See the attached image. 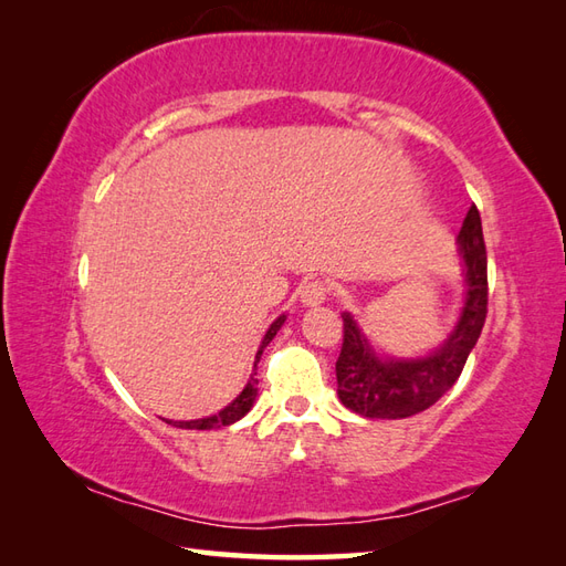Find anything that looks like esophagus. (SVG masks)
<instances>
[{
	"label": "esophagus",
	"mask_w": 566,
	"mask_h": 566,
	"mask_svg": "<svg viewBox=\"0 0 566 566\" xmlns=\"http://www.w3.org/2000/svg\"><path fill=\"white\" fill-rule=\"evenodd\" d=\"M328 298V286L323 282H308L302 290V304L304 306H321Z\"/></svg>",
	"instance_id": "obj_1"
}]
</instances>
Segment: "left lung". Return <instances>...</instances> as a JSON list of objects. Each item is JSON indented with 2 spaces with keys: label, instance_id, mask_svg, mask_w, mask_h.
Wrapping results in <instances>:
<instances>
[{
  "label": "left lung",
  "instance_id": "1",
  "mask_svg": "<svg viewBox=\"0 0 566 566\" xmlns=\"http://www.w3.org/2000/svg\"><path fill=\"white\" fill-rule=\"evenodd\" d=\"M460 245L464 302L454 328L436 350L420 357L379 355L350 311L343 314V350L335 363L338 399L365 416L396 420L426 411L460 379L469 353L486 321V248L482 219L472 203L457 235Z\"/></svg>",
  "mask_w": 566,
  "mask_h": 566
}]
</instances>
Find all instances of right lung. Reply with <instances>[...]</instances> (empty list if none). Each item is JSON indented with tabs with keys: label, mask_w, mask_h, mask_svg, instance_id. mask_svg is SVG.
<instances>
[{
	"label": "right lung",
	"mask_w": 566,
	"mask_h": 566,
	"mask_svg": "<svg viewBox=\"0 0 566 566\" xmlns=\"http://www.w3.org/2000/svg\"><path fill=\"white\" fill-rule=\"evenodd\" d=\"M284 321H286V314L276 316V318L272 321V326L268 328V333H264V338H262V343H260V347H258L255 365H252V367H258L262 350L272 343L276 331H280V328L284 326ZM255 399H258V379H255V371H252L248 384L243 387V391H240V394L235 396V399H233L231 403H228L226 408H221L219 413L207 416V418H197V420H167V418H163V420H165V423H170V426H175V428H185V430H211V428L231 426V423H235V420H240V418H243V416L250 411L252 403H255Z\"/></svg>",
	"instance_id": "1"
}]
</instances>
